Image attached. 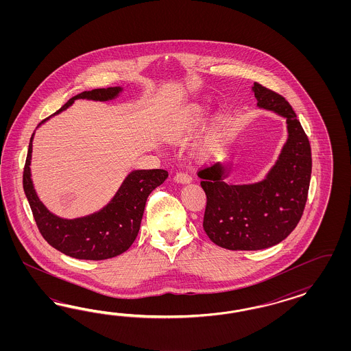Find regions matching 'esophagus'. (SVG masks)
Returning <instances> with one entry per match:
<instances>
[{
  "label": "esophagus",
  "instance_id": "esophagus-1",
  "mask_svg": "<svg viewBox=\"0 0 351 351\" xmlns=\"http://www.w3.org/2000/svg\"><path fill=\"white\" fill-rule=\"evenodd\" d=\"M173 179H175V181H178V182H181V184H188V182L191 181V176L189 173H186V172H178Z\"/></svg>",
  "mask_w": 351,
  "mask_h": 351
}]
</instances>
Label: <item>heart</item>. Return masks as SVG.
Segmentation results:
<instances>
[{"label": "heart", "instance_id": "b5f03b06", "mask_svg": "<svg viewBox=\"0 0 351 351\" xmlns=\"http://www.w3.org/2000/svg\"><path fill=\"white\" fill-rule=\"evenodd\" d=\"M207 117V112L201 106H193L171 128L170 135L176 140H182L191 136L198 128L202 126ZM213 138H206L203 141V148H213Z\"/></svg>", "mask_w": 351, "mask_h": 351}]
</instances>
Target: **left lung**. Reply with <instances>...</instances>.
Returning a JSON list of instances; mask_svg holds the SVG:
<instances>
[{"instance_id": "1", "label": "left lung", "mask_w": 351, "mask_h": 351, "mask_svg": "<svg viewBox=\"0 0 351 351\" xmlns=\"http://www.w3.org/2000/svg\"><path fill=\"white\" fill-rule=\"evenodd\" d=\"M257 106L286 118L288 138L264 180L233 185L225 179L232 163L198 172L207 204L203 229L215 245L232 251H257L286 239L302 216L311 176L308 136L287 100L255 82Z\"/></svg>"}]
</instances>
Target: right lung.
<instances>
[{
	"label": "right lung",
	"instance_id": "1",
	"mask_svg": "<svg viewBox=\"0 0 351 351\" xmlns=\"http://www.w3.org/2000/svg\"><path fill=\"white\" fill-rule=\"evenodd\" d=\"M121 91L122 87L84 91L69 99L53 116L69 108L77 99L108 101L117 97ZM33 136L34 132L23 172V188L45 241L64 255L80 260H106L128 251L138 237L149 194L167 179L169 172L160 169L131 171L110 202L100 211L84 217L63 219L46 208L33 188L29 167Z\"/></svg>",
	"mask_w": 351,
	"mask_h": 351
}]
</instances>
